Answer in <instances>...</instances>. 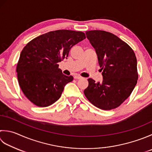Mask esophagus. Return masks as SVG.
I'll use <instances>...</instances> for the list:
<instances>
[{
  "label": "esophagus",
  "mask_w": 152,
  "mask_h": 152,
  "mask_svg": "<svg viewBox=\"0 0 152 152\" xmlns=\"http://www.w3.org/2000/svg\"><path fill=\"white\" fill-rule=\"evenodd\" d=\"M74 78H75V79H82V77H81L80 76H78V75H76V76H74Z\"/></svg>",
  "instance_id": "esophagus-1"
}]
</instances>
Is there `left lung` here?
<instances>
[{"mask_svg": "<svg viewBox=\"0 0 152 152\" xmlns=\"http://www.w3.org/2000/svg\"><path fill=\"white\" fill-rule=\"evenodd\" d=\"M86 34L96 52L103 80L96 82L89 78L85 96L101 109L117 108L130 96L137 83L134 53L129 45L111 33L91 30Z\"/></svg>", "mask_w": 152, "mask_h": 152, "instance_id": "obj_1", "label": "left lung"}]
</instances>
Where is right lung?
Returning <instances> with one entry per match:
<instances>
[{
    "mask_svg": "<svg viewBox=\"0 0 152 152\" xmlns=\"http://www.w3.org/2000/svg\"><path fill=\"white\" fill-rule=\"evenodd\" d=\"M86 38L84 33L67 29L50 31L26 45L17 64L18 80L26 97L34 105L47 107L60 98L73 77L62 74L58 62Z\"/></svg>",
    "mask_w": 152,
    "mask_h": 152,
    "instance_id": "obj_1",
    "label": "right lung"
}]
</instances>
